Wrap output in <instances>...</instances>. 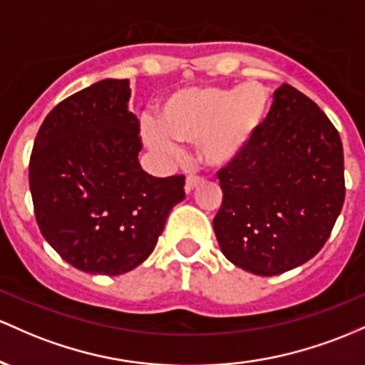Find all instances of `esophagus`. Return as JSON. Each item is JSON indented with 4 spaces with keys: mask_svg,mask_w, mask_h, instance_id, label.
I'll return each instance as SVG.
<instances>
[{
    "mask_svg": "<svg viewBox=\"0 0 365 365\" xmlns=\"http://www.w3.org/2000/svg\"><path fill=\"white\" fill-rule=\"evenodd\" d=\"M202 182H203L202 175H196V174L187 175V178H186V191H187V193H191V191H193L195 187H198Z\"/></svg>",
    "mask_w": 365,
    "mask_h": 365,
    "instance_id": "obj_1",
    "label": "esophagus"
}]
</instances>
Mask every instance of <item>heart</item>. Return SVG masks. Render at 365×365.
I'll return each instance as SVG.
<instances>
[{"mask_svg":"<svg viewBox=\"0 0 365 365\" xmlns=\"http://www.w3.org/2000/svg\"><path fill=\"white\" fill-rule=\"evenodd\" d=\"M269 110L267 89L257 83L237 88H186L167 98L160 112V125L148 122L143 134L155 150L174 151V138L200 145L205 162L210 165H227L250 146Z\"/></svg>","mask_w":365,"mask_h":365,"instance_id":"obj_1","label":"heart"}]
</instances>
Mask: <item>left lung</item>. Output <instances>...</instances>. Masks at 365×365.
<instances>
[{
	"instance_id": "left-lung-1",
	"label": "left lung",
	"mask_w": 365,
	"mask_h": 365,
	"mask_svg": "<svg viewBox=\"0 0 365 365\" xmlns=\"http://www.w3.org/2000/svg\"><path fill=\"white\" fill-rule=\"evenodd\" d=\"M217 179L224 255L259 276L292 271L324 247L343 208L341 138L309 96L282 84L262 129Z\"/></svg>"
}]
</instances>
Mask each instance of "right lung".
<instances>
[{"label":"right lung","mask_w":365,"mask_h":365,"mask_svg":"<svg viewBox=\"0 0 365 365\" xmlns=\"http://www.w3.org/2000/svg\"><path fill=\"white\" fill-rule=\"evenodd\" d=\"M129 79H105L48 113L29 162L36 222L65 262L118 276L153 252L184 175L141 169L139 120L129 112Z\"/></svg>","instance_id":"obj_1"}]
</instances>
